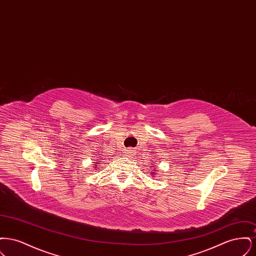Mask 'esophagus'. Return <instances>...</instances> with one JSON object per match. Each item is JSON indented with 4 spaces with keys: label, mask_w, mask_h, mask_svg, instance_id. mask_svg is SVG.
<instances>
[{
    "label": "esophagus",
    "mask_w": 256,
    "mask_h": 256,
    "mask_svg": "<svg viewBox=\"0 0 256 256\" xmlns=\"http://www.w3.org/2000/svg\"><path fill=\"white\" fill-rule=\"evenodd\" d=\"M134 150L132 148H128V150H126V152H124V154H126V156H132L134 154Z\"/></svg>",
    "instance_id": "obj_1"
}]
</instances>
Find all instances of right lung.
<instances>
[{
  "instance_id": "right-lung-1",
  "label": "right lung",
  "mask_w": 256,
  "mask_h": 256,
  "mask_svg": "<svg viewBox=\"0 0 256 256\" xmlns=\"http://www.w3.org/2000/svg\"><path fill=\"white\" fill-rule=\"evenodd\" d=\"M95 168H96V166H95Z\"/></svg>"
}]
</instances>
